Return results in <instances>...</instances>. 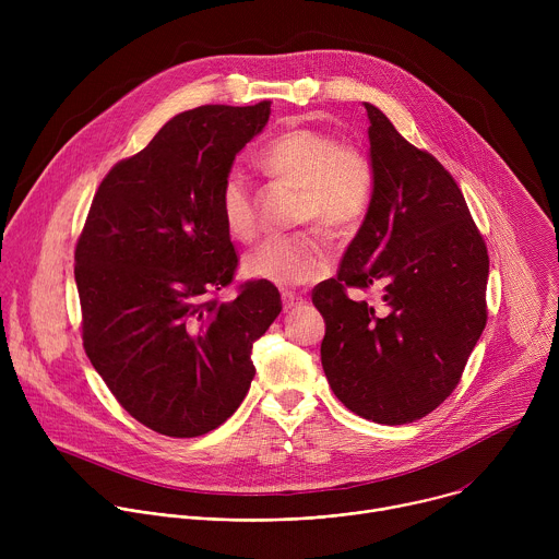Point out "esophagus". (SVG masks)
<instances>
[{"mask_svg": "<svg viewBox=\"0 0 559 559\" xmlns=\"http://www.w3.org/2000/svg\"><path fill=\"white\" fill-rule=\"evenodd\" d=\"M302 302H305V298H302V296L292 294V292H283V309H285V311H292V309L300 307Z\"/></svg>", "mask_w": 559, "mask_h": 559, "instance_id": "obj_1", "label": "esophagus"}]
</instances>
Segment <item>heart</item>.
Returning <instances> with one entry per match:
<instances>
[{"label": "heart", "mask_w": 559, "mask_h": 559, "mask_svg": "<svg viewBox=\"0 0 559 559\" xmlns=\"http://www.w3.org/2000/svg\"><path fill=\"white\" fill-rule=\"evenodd\" d=\"M259 166L276 181L300 190L298 223H316L330 234L354 231L369 214L376 173L358 147L341 145L332 134L292 128L274 136L261 152ZM218 214L236 241L257 234V207L250 177L231 168L218 190ZM332 250L323 234L300 231L272 236L243 259V274L281 287L302 285L328 272Z\"/></svg>", "instance_id": "heart-1"}]
</instances>
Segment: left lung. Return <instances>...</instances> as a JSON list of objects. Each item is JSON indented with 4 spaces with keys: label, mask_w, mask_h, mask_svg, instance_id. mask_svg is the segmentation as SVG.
Segmentation results:
<instances>
[{
    "label": "left lung",
    "mask_w": 559,
    "mask_h": 559,
    "mask_svg": "<svg viewBox=\"0 0 559 559\" xmlns=\"http://www.w3.org/2000/svg\"><path fill=\"white\" fill-rule=\"evenodd\" d=\"M376 194L336 278L311 292L325 318L321 360L338 401L378 425H407L442 405L487 325L489 254L438 158L371 104ZM383 287L373 308L347 286Z\"/></svg>",
    "instance_id": "1"
}]
</instances>
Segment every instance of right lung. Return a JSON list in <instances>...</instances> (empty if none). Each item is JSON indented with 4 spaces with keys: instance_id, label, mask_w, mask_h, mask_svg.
I'll use <instances>...</instances> for the list:
<instances>
[{
    "instance_id": "right-lung-1",
    "label": "right lung",
    "mask_w": 559,
    "mask_h": 559,
    "mask_svg": "<svg viewBox=\"0 0 559 559\" xmlns=\"http://www.w3.org/2000/svg\"><path fill=\"white\" fill-rule=\"evenodd\" d=\"M270 102L173 117L102 181L74 248L84 349L119 405L147 429L197 438L243 403L252 347L281 313L267 281L214 294L238 259L218 214L234 156Z\"/></svg>"
}]
</instances>
